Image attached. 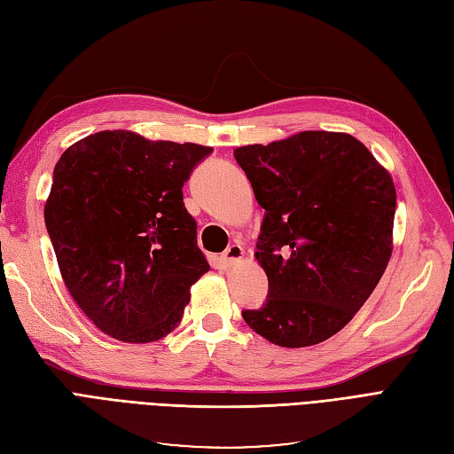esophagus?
<instances>
[{
	"label": "esophagus",
	"instance_id": "esophagus-1",
	"mask_svg": "<svg viewBox=\"0 0 454 454\" xmlns=\"http://www.w3.org/2000/svg\"><path fill=\"white\" fill-rule=\"evenodd\" d=\"M242 257H244V248L240 244H231L222 255L225 265H235V263H239Z\"/></svg>",
	"mask_w": 454,
	"mask_h": 454
}]
</instances>
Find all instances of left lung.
<instances>
[{"mask_svg":"<svg viewBox=\"0 0 454 454\" xmlns=\"http://www.w3.org/2000/svg\"><path fill=\"white\" fill-rule=\"evenodd\" d=\"M265 208L255 259L269 297L242 310L278 347L318 345L340 332L377 287L392 255L395 187L345 132L305 130L235 149Z\"/></svg>","mask_w":454,"mask_h":454,"instance_id":"left-lung-1","label":"left lung"}]
</instances>
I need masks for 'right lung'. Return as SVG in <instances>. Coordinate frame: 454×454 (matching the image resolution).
Masks as SVG:
<instances>
[{"label":"right lung","instance_id":"right-lung-1","mask_svg":"<svg viewBox=\"0 0 454 454\" xmlns=\"http://www.w3.org/2000/svg\"><path fill=\"white\" fill-rule=\"evenodd\" d=\"M212 147L102 130L52 172L45 225L67 292L106 335L153 342L184 318L208 261L182 187Z\"/></svg>","mask_w":454,"mask_h":454}]
</instances>
